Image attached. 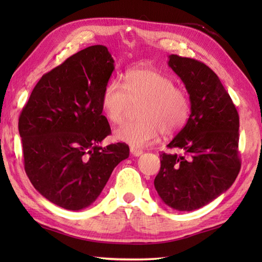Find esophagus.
<instances>
[{
	"label": "esophagus",
	"mask_w": 262,
	"mask_h": 262,
	"mask_svg": "<svg viewBox=\"0 0 262 262\" xmlns=\"http://www.w3.org/2000/svg\"><path fill=\"white\" fill-rule=\"evenodd\" d=\"M130 153L134 155V157H140V155L143 154V149L137 147H130Z\"/></svg>",
	"instance_id": "esophagus-1"
}]
</instances>
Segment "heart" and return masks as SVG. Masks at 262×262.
Listing matches in <instances>:
<instances>
[{
  "label": "heart",
  "mask_w": 262,
  "mask_h": 262,
  "mask_svg": "<svg viewBox=\"0 0 262 262\" xmlns=\"http://www.w3.org/2000/svg\"><path fill=\"white\" fill-rule=\"evenodd\" d=\"M132 104L138 119L127 121L115 130V138L134 147L151 145L161 133L173 135L187 124L190 101L185 90L178 88L170 76L154 69L127 71L122 84L110 80L101 94V109L111 124H120Z\"/></svg>",
  "instance_id": "obj_1"
}]
</instances>
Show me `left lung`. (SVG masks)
<instances>
[{
  "instance_id": "8db88e82",
  "label": "left lung",
  "mask_w": 262,
  "mask_h": 262,
  "mask_svg": "<svg viewBox=\"0 0 262 262\" xmlns=\"http://www.w3.org/2000/svg\"><path fill=\"white\" fill-rule=\"evenodd\" d=\"M169 66L185 83L191 104L186 126L162 153L154 187L171 208L191 211L229 189L241 169L238 114L213 71L197 59L170 55Z\"/></svg>"
}]
</instances>
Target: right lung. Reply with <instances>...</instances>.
Returning a JSON list of instances; mask_svg holds the SVG:
<instances>
[{
	"mask_svg": "<svg viewBox=\"0 0 262 262\" xmlns=\"http://www.w3.org/2000/svg\"><path fill=\"white\" fill-rule=\"evenodd\" d=\"M114 70L105 46L82 49L42 75L20 114L26 173L59 207L90 206L111 172L129 157L125 143L99 146L111 134L101 94Z\"/></svg>",
	"mask_w": 262,
	"mask_h": 262,
	"instance_id": "obj_1",
	"label": "right lung"
}]
</instances>
